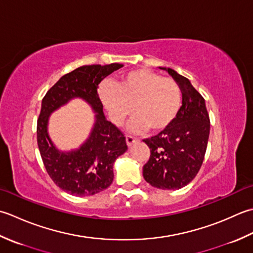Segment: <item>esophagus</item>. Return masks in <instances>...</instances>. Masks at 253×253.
Listing matches in <instances>:
<instances>
[{
    "mask_svg": "<svg viewBox=\"0 0 253 253\" xmlns=\"http://www.w3.org/2000/svg\"><path fill=\"white\" fill-rule=\"evenodd\" d=\"M126 140L127 146H131L133 143H135V142H137V141H138V138L134 137V136H132V135H126Z\"/></svg>",
    "mask_w": 253,
    "mask_h": 253,
    "instance_id": "34e87169",
    "label": "esophagus"
}]
</instances>
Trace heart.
I'll return each instance as SVG.
<instances>
[{"label":"heart","instance_id":"obj_1","mask_svg":"<svg viewBox=\"0 0 253 253\" xmlns=\"http://www.w3.org/2000/svg\"><path fill=\"white\" fill-rule=\"evenodd\" d=\"M98 94L117 126L133 111L128 126L132 132L165 130L176 119L182 102V91L176 81L144 68L123 73L116 86L104 83Z\"/></svg>","mask_w":253,"mask_h":253}]
</instances>
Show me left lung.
Wrapping results in <instances>:
<instances>
[{
	"label": "left lung",
	"instance_id": "left-lung-1",
	"mask_svg": "<svg viewBox=\"0 0 253 253\" xmlns=\"http://www.w3.org/2000/svg\"><path fill=\"white\" fill-rule=\"evenodd\" d=\"M166 70L182 91V106L176 119L165 130L143 142L151 156L143 177L153 187L178 190L197 176L202 166L210 135V117L205 100L190 81L172 69Z\"/></svg>",
	"mask_w": 253,
	"mask_h": 253
}]
</instances>
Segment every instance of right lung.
Masks as SVG:
<instances>
[{"mask_svg":"<svg viewBox=\"0 0 253 253\" xmlns=\"http://www.w3.org/2000/svg\"><path fill=\"white\" fill-rule=\"evenodd\" d=\"M122 64L84 65L65 74L47 91L37 121V142L50 178L63 191L76 197L94 195L107 189L113 180V163L125 153L126 136L106 120L97 88L100 82ZM73 97L88 102L97 113L90 137L79 150L60 152L47 134L48 117Z\"/></svg>","mask_w":253,"mask_h":253,"instance_id":"add662e5","label":"right lung"}]
</instances>
